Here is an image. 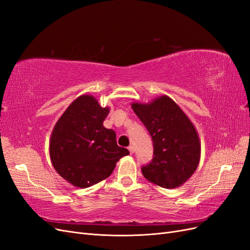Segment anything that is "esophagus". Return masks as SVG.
I'll return each instance as SVG.
<instances>
[{
	"mask_svg": "<svg viewBox=\"0 0 250 250\" xmlns=\"http://www.w3.org/2000/svg\"><path fill=\"white\" fill-rule=\"evenodd\" d=\"M128 150H129V152L132 154V153H134V147L132 146V145H130L129 147H128Z\"/></svg>",
	"mask_w": 250,
	"mask_h": 250,
	"instance_id": "34e87169",
	"label": "esophagus"
}]
</instances>
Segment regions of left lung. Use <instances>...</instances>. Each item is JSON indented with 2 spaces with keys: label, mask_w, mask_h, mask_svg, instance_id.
Returning a JSON list of instances; mask_svg holds the SVG:
<instances>
[{
  "label": "left lung",
  "mask_w": 250,
  "mask_h": 250,
  "mask_svg": "<svg viewBox=\"0 0 250 250\" xmlns=\"http://www.w3.org/2000/svg\"><path fill=\"white\" fill-rule=\"evenodd\" d=\"M131 107L153 141V158L143 166L144 177L165 188L183 186L197 169L201 153L191 120L166 95L148 103L133 102Z\"/></svg>",
  "instance_id": "left-lung-1"
}]
</instances>
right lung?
<instances>
[{
    "label": "right lung",
    "instance_id": "add662e5",
    "mask_svg": "<svg viewBox=\"0 0 250 250\" xmlns=\"http://www.w3.org/2000/svg\"><path fill=\"white\" fill-rule=\"evenodd\" d=\"M109 107L92 95L75 99L53 128L49 152L53 167L67 183L88 188L106 179L121 157L129 154L119 147L116 132L103 126Z\"/></svg>",
    "mask_w": 250,
    "mask_h": 250
}]
</instances>
